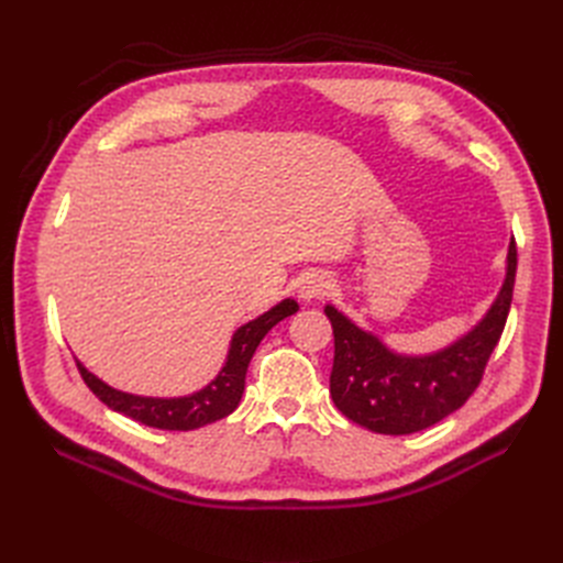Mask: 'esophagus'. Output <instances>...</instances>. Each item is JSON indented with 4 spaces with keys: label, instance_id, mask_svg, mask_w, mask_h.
Masks as SVG:
<instances>
[{
    "label": "esophagus",
    "instance_id": "34e87169",
    "mask_svg": "<svg viewBox=\"0 0 563 563\" xmlns=\"http://www.w3.org/2000/svg\"><path fill=\"white\" fill-rule=\"evenodd\" d=\"M331 288H333V279L331 275H327V272H308V275H305L298 284V296L300 300L310 302V300L329 296Z\"/></svg>",
    "mask_w": 563,
    "mask_h": 563
}]
</instances>
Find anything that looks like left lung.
Returning <instances> with one entry per match:
<instances>
[{
	"label": "left lung",
	"instance_id": "1",
	"mask_svg": "<svg viewBox=\"0 0 563 563\" xmlns=\"http://www.w3.org/2000/svg\"><path fill=\"white\" fill-rule=\"evenodd\" d=\"M517 277V244L509 242L505 282L488 312L455 343L430 354H399L364 331L333 305L335 354L331 397L338 411L378 434H413L444 420L463 406L482 383L509 314Z\"/></svg>",
	"mask_w": 563,
	"mask_h": 563
}]
</instances>
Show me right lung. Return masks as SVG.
Returning a JSON list of instances; mask_svg holds the SVG:
<instances>
[{
	"instance_id": "obj_1",
	"label": "right lung",
	"mask_w": 563,
	"mask_h": 563,
	"mask_svg": "<svg viewBox=\"0 0 563 563\" xmlns=\"http://www.w3.org/2000/svg\"><path fill=\"white\" fill-rule=\"evenodd\" d=\"M296 312H298V302L294 298H284L265 314L246 321L244 327L234 331L230 340L228 360L223 368L218 371V376L207 387H201L192 391V395H185V397L131 395V391L110 387L108 383L93 376V373L81 362H77V366L84 383H87L93 395L106 406H110L112 411L124 413L133 420L147 424V428H157V430H174V432L197 430V428H203V424L230 416L234 408L240 406L244 395V383H246V368L251 364L255 347L261 345V340L267 335L272 327H275V323Z\"/></svg>"
}]
</instances>
